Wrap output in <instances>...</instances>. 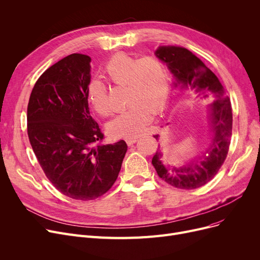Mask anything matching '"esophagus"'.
Returning <instances> with one entry per match:
<instances>
[{
    "mask_svg": "<svg viewBox=\"0 0 260 260\" xmlns=\"http://www.w3.org/2000/svg\"><path fill=\"white\" fill-rule=\"evenodd\" d=\"M138 139H139L138 136H135V137H128V138H126L125 141H126V143H127L128 145H133L134 143H136V142L138 141Z\"/></svg>",
    "mask_w": 260,
    "mask_h": 260,
    "instance_id": "obj_1",
    "label": "esophagus"
}]
</instances>
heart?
I'll use <instances>...</instances> for the list:
<instances>
[{"mask_svg":"<svg viewBox=\"0 0 260 260\" xmlns=\"http://www.w3.org/2000/svg\"><path fill=\"white\" fill-rule=\"evenodd\" d=\"M107 80L116 85H125L128 106L108 123L109 134L117 137H135L145 131L154 113L161 112L170 98L169 73L159 58L141 59L127 53H117L104 67ZM87 100L101 117L112 114L108 103V88L98 79L87 85Z\"/></svg>","mask_w":260,"mask_h":260,"instance_id":"b5f03b06","label":"heart"}]
</instances>
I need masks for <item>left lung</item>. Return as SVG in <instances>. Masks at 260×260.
<instances>
[{"label": "left lung", "mask_w": 260, "mask_h": 260, "mask_svg": "<svg viewBox=\"0 0 260 260\" xmlns=\"http://www.w3.org/2000/svg\"><path fill=\"white\" fill-rule=\"evenodd\" d=\"M155 54L167 63L174 75L175 87H180L187 91V95L200 100L214 99L210 111L212 140L206 153L180 168L167 169L160 160V152L152 160L158 176L167 183L181 189L198 188L214 178L228 156L233 125L231 101L216 75L188 49L161 46ZM158 137L159 135H154V138Z\"/></svg>", "instance_id": "left-lung-1"}]
</instances>
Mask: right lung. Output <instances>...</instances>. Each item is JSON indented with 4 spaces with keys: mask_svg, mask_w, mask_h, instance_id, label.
<instances>
[{
    "mask_svg": "<svg viewBox=\"0 0 260 260\" xmlns=\"http://www.w3.org/2000/svg\"><path fill=\"white\" fill-rule=\"evenodd\" d=\"M90 61L73 53L36 82L27 106V134L48 180L63 195L88 201L118 178L125 141L102 144L104 135L89 113Z\"/></svg>",
    "mask_w": 260,
    "mask_h": 260,
    "instance_id": "right-lung-1",
    "label": "right lung"
}]
</instances>
